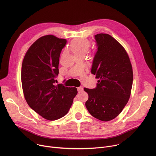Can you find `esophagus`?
I'll return each mask as SVG.
<instances>
[{
  "label": "esophagus",
  "mask_w": 156,
  "mask_h": 156,
  "mask_svg": "<svg viewBox=\"0 0 156 156\" xmlns=\"http://www.w3.org/2000/svg\"><path fill=\"white\" fill-rule=\"evenodd\" d=\"M77 90H78V92H81V91H83V88L82 87L80 86V87H77Z\"/></svg>",
  "instance_id": "34e87169"
}]
</instances>
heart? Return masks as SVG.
<instances>
[{
	"instance_id": "heart-1",
	"label": "heart",
	"mask_w": 156,
	"mask_h": 156,
	"mask_svg": "<svg viewBox=\"0 0 156 156\" xmlns=\"http://www.w3.org/2000/svg\"><path fill=\"white\" fill-rule=\"evenodd\" d=\"M90 48V42L86 39H79L73 40L70 45L73 53L83 52H86Z\"/></svg>"
}]
</instances>
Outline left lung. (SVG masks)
Returning a JSON list of instances; mask_svg holds the SVG:
<instances>
[{"label": "left lung", "mask_w": 156, "mask_h": 156, "mask_svg": "<svg viewBox=\"0 0 156 156\" xmlns=\"http://www.w3.org/2000/svg\"><path fill=\"white\" fill-rule=\"evenodd\" d=\"M94 38L97 51L91 72L99 80L95 88H84L89 96L85 105L92 116L107 122L117 117L129 100L132 66L125 49L114 37L100 33Z\"/></svg>", "instance_id": "left-lung-1"}]
</instances>
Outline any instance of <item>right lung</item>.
Wrapping results in <instances>:
<instances>
[{
    "label": "right lung",
    "mask_w": 156,
    "mask_h": 156,
    "mask_svg": "<svg viewBox=\"0 0 156 156\" xmlns=\"http://www.w3.org/2000/svg\"><path fill=\"white\" fill-rule=\"evenodd\" d=\"M66 40L46 35L36 41L22 63L21 79L25 98L36 113L48 120L65 115L78 93L75 87L56 84L59 57Z\"/></svg>",
    "instance_id": "obj_1"
}]
</instances>
